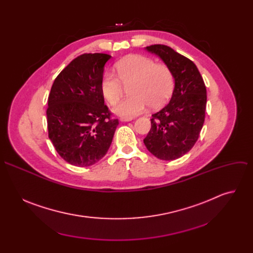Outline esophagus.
Wrapping results in <instances>:
<instances>
[{
    "mask_svg": "<svg viewBox=\"0 0 253 253\" xmlns=\"http://www.w3.org/2000/svg\"><path fill=\"white\" fill-rule=\"evenodd\" d=\"M133 118H127V117H122L120 118V121L121 122H129V121H132Z\"/></svg>",
    "mask_w": 253,
    "mask_h": 253,
    "instance_id": "1",
    "label": "esophagus"
}]
</instances>
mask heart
Masks as SVG:
<instances>
[{
	"label": "heart",
	"instance_id": "b5f03b06",
	"mask_svg": "<svg viewBox=\"0 0 253 253\" xmlns=\"http://www.w3.org/2000/svg\"><path fill=\"white\" fill-rule=\"evenodd\" d=\"M117 77L107 72L102 77L100 89L103 97L110 105H115L123 96V84L129 87V98L114 108V113L121 117H133L141 114L147 105L158 108L166 103L174 89L171 70L163 64L142 55H130L115 65ZM123 84H121V83Z\"/></svg>",
	"mask_w": 253,
	"mask_h": 253
}]
</instances>
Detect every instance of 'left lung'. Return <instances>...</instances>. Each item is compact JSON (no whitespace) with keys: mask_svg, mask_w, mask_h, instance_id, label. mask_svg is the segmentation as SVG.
Returning <instances> with one entry per match:
<instances>
[{"mask_svg":"<svg viewBox=\"0 0 253 253\" xmlns=\"http://www.w3.org/2000/svg\"><path fill=\"white\" fill-rule=\"evenodd\" d=\"M171 70L174 90L169 103L152 115L151 129L144 139L148 151L161 160L185 155L196 143L206 109V87L196 65L168 46L145 48Z\"/></svg>","mask_w":253,"mask_h":253,"instance_id":"8db88e82","label":"left lung"}]
</instances>
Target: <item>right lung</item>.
I'll return each mask as SVG.
<instances>
[{
    "mask_svg": "<svg viewBox=\"0 0 253 253\" xmlns=\"http://www.w3.org/2000/svg\"><path fill=\"white\" fill-rule=\"evenodd\" d=\"M111 56L83 54L55 79L48 98L49 138L68 163L87 167L101 160L109 149L118 119L104 104L100 84Z\"/></svg>",
    "mask_w": 253,
    "mask_h": 253,
    "instance_id": "add662e5",
    "label": "right lung"
}]
</instances>
